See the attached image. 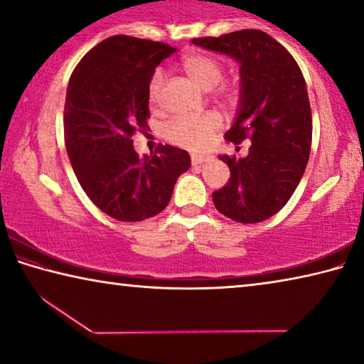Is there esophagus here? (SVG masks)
Listing matches in <instances>:
<instances>
[{
  "label": "esophagus",
  "mask_w": 364,
  "mask_h": 364,
  "mask_svg": "<svg viewBox=\"0 0 364 364\" xmlns=\"http://www.w3.org/2000/svg\"><path fill=\"white\" fill-rule=\"evenodd\" d=\"M210 159H212L210 156H200V154H193V156H191V162H193V165H202V164L208 162Z\"/></svg>",
  "instance_id": "esophagus-1"
}]
</instances>
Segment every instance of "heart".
Masks as SVG:
<instances>
[{
    "mask_svg": "<svg viewBox=\"0 0 364 364\" xmlns=\"http://www.w3.org/2000/svg\"><path fill=\"white\" fill-rule=\"evenodd\" d=\"M183 69L188 77L202 90H213L221 78H223V65L217 59L207 54H189L183 59ZM164 83L162 72L157 70L154 73L149 83V101L157 102L160 88ZM220 117L215 114H204L197 117H178L170 120L164 128V134L170 143L183 146V147H196L204 146L210 134L220 127Z\"/></svg>",
    "mask_w": 364,
    "mask_h": 364,
    "instance_id": "b5f03b06",
    "label": "heart"
}]
</instances>
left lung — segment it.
I'll list each match as a JSON object with an SVG mask.
<instances>
[{
    "label": "left lung",
    "mask_w": 364,
    "mask_h": 364,
    "mask_svg": "<svg viewBox=\"0 0 364 364\" xmlns=\"http://www.w3.org/2000/svg\"><path fill=\"white\" fill-rule=\"evenodd\" d=\"M193 45L221 53L239 64L241 97L226 139H250L242 159L223 154L231 176L213 193L220 213L239 223H260L291 199L311 147V109L305 78L287 49L262 30H237Z\"/></svg>",
    "instance_id": "8db88e82"
}]
</instances>
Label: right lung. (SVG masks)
Instances as JSON below:
<instances>
[{
    "label": "right lung",
    "mask_w": 364,
    "mask_h": 364,
    "mask_svg": "<svg viewBox=\"0 0 364 364\" xmlns=\"http://www.w3.org/2000/svg\"><path fill=\"white\" fill-rule=\"evenodd\" d=\"M176 49L115 35L101 41L73 70L64 107L65 147L91 202L119 221H143L168 205L175 183L191 167L186 151L159 146L141 157L133 134L146 130L149 83Z\"/></svg>",
    "instance_id": "obj_1"
}]
</instances>
